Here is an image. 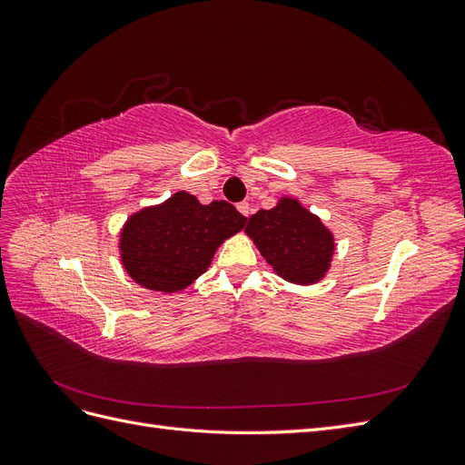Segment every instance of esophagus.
<instances>
[{
    "label": "esophagus",
    "instance_id": "esophagus-1",
    "mask_svg": "<svg viewBox=\"0 0 465 465\" xmlns=\"http://www.w3.org/2000/svg\"><path fill=\"white\" fill-rule=\"evenodd\" d=\"M236 207H238V211H241V213H242L244 217H248V215H250V205H248L246 202H242V203H238Z\"/></svg>",
    "mask_w": 465,
    "mask_h": 465
}]
</instances>
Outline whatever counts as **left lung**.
<instances>
[{
	"label": "left lung",
	"instance_id": "1",
	"mask_svg": "<svg viewBox=\"0 0 465 465\" xmlns=\"http://www.w3.org/2000/svg\"><path fill=\"white\" fill-rule=\"evenodd\" d=\"M246 234L273 272L289 283L312 285L326 277L333 258V234L294 198L260 209L246 224Z\"/></svg>",
	"mask_w": 465,
	"mask_h": 465
}]
</instances>
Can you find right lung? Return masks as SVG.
I'll return each mask as SVG.
<instances>
[{
  "instance_id": "add662e5",
  "label": "right lung",
  "mask_w": 465,
  "mask_h": 465,
  "mask_svg": "<svg viewBox=\"0 0 465 465\" xmlns=\"http://www.w3.org/2000/svg\"><path fill=\"white\" fill-rule=\"evenodd\" d=\"M246 221L227 202L202 205L195 195L176 192L125 221L120 232L122 265L149 291H184L207 272L217 248L242 231Z\"/></svg>"
}]
</instances>
